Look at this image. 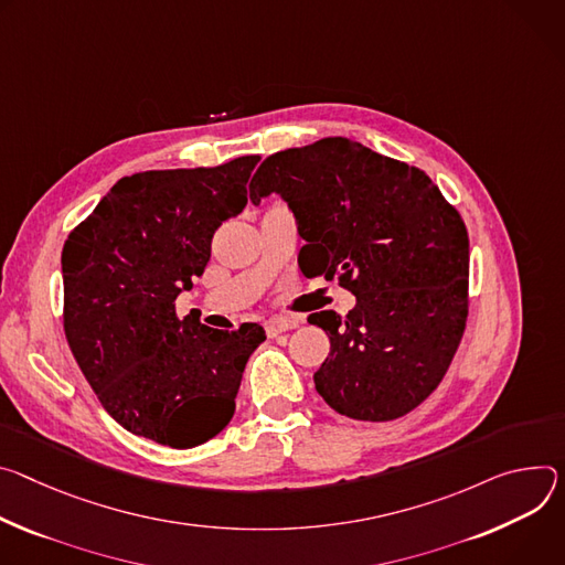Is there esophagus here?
Masks as SVG:
<instances>
[{
    "instance_id": "obj_1",
    "label": "esophagus",
    "mask_w": 565,
    "mask_h": 565,
    "mask_svg": "<svg viewBox=\"0 0 565 565\" xmlns=\"http://www.w3.org/2000/svg\"><path fill=\"white\" fill-rule=\"evenodd\" d=\"M298 328V321L296 319H282V317H271L269 321H265V330L269 337H278L287 330H294Z\"/></svg>"
}]
</instances>
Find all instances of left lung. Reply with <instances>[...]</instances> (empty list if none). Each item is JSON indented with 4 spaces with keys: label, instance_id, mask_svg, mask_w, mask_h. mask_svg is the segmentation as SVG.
Instances as JSON below:
<instances>
[{
    "label": "left lung",
    "instance_id": "8db88e82",
    "mask_svg": "<svg viewBox=\"0 0 565 565\" xmlns=\"http://www.w3.org/2000/svg\"><path fill=\"white\" fill-rule=\"evenodd\" d=\"M280 195L296 217L307 278L356 296L345 317L307 321L330 337L315 372L337 413L388 422L443 382L467 323L469 235L426 172L345 137L267 157L248 183L256 206Z\"/></svg>",
    "mask_w": 565,
    "mask_h": 565
}]
</instances>
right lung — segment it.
<instances>
[{
	"label": "right lung",
	"instance_id": "1",
	"mask_svg": "<svg viewBox=\"0 0 565 565\" xmlns=\"http://www.w3.org/2000/svg\"><path fill=\"white\" fill-rule=\"evenodd\" d=\"M258 161L122 177L62 248L70 348L103 408L152 443L191 449L215 437L267 339L258 323L213 330L174 311L204 274L217 226L246 206Z\"/></svg>",
	"mask_w": 565,
	"mask_h": 565
}]
</instances>
